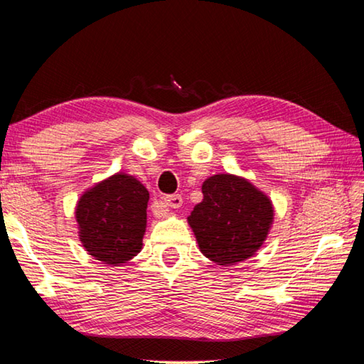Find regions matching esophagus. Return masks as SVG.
I'll return each mask as SVG.
<instances>
[{
  "label": "esophagus",
  "instance_id": "1",
  "mask_svg": "<svg viewBox=\"0 0 364 364\" xmlns=\"http://www.w3.org/2000/svg\"><path fill=\"white\" fill-rule=\"evenodd\" d=\"M164 205L168 206V208H180V206L183 205V198L180 194L167 196V197H164Z\"/></svg>",
  "mask_w": 364,
  "mask_h": 364
}]
</instances>
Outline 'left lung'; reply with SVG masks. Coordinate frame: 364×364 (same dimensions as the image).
Here are the masks:
<instances>
[{
    "label": "left lung",
    "instance_id": "8db88e82",
    "mask_svg": "<svg viewBox=\"0 0 364 364\" xmlns=\"http://www.w3.org/2000/svg\"><path fill=\"white\" fill-rule=\"evenodd\" d=\"M203 200L188 216L206 259L230 267L255 255L274 219L269 197L246 178L219 173L202 184Z\"/></svg>",
    "mask_w": 364,
    "mask_h": 364
}]
</instances>
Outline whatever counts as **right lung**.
Here are the masks:
<instances>
[{
  "instance_id": "add662e5",
  "label": "right lung",
  "mask_w": 364,
  "mask_h": 364,
  "mask_svg": "<svg viewBox=\"0 0 364 364\" xmlns=\"http://www.w3.org/2000/svg\"><path fill=\"white\" fill-rule=\"evenodd\" d=\"M149 192L137 178L118 172L96 183L75 206L78 238L104 265L119 267L141 251Z\"/></svg>"
}]
</instances>
